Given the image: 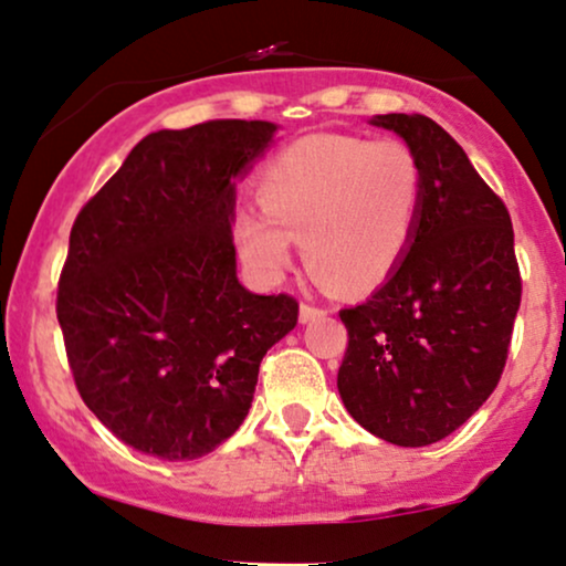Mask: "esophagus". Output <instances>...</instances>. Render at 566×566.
Segmentation results:
<instances>
[{"label": "esophagus", "instance_id": "esophagus-1", "mask_svg": "<svg viewBox=\"0 0 566 566\" xmlns=\"http://www.w3.org/2000/svg\"><path fill=\"white\" fill-rule=\"evenodd\" d=\"M324 313H326V307H321V305H313V303L300 305V321H303V324H307V321H313L318 316H324Z\"/></svg>", "mask_w": 566, "mask_h": 566}]
</instances>
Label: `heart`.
<instances>
[{
  "instance_id": "1",
  "label": "heart",
  "mask_w": 566,
  "mask_h": 566,
  "mask_svg": "<svg viewBox=\"0 0 566 566\" xmlns=\"http://www.w3.org/2000/svg\"><path fill=\"white\" fill-rule=\"evenodd\" d=\"M423 164L399 138L313 135L261 171V211L240 209V259L263 282L292 266L303 240L307 266L328 290L366 292L399 266L423 209Z\"/></svg>"
}]
</instances>
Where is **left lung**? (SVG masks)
<instances>
[{
	"label": "left lung",
	"instance_id": "8db88e82",
	"mask_svg": "<svg viewBox=\"0 0 566 566\" xmlns=\"http://www.w3.org/2000/svg\"><path fill=\"white\" fill-rule=\"evenodd\" d=\"M423 164V209L410 250L366 303L342 307L347 412L378 439L428 447L496 389L522 297L504 200L452 135L426 114H378Z\"/></svg>",
	"mask_w": 566,
	"mask_h": 566
}]
</instances>
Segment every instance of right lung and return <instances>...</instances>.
I'll list each match as a JSON object with an SVG mask.
<instances>
[{
    "label": "right lung",
    "mask_w": 566,
    "mask_h": 566,
    "mask_svg": "<svg viewBox=\"0 0 566 566\" xmlns=\"http://www.w3.org/2000/svg\"><path fill=\"white\" fill-rule=\"evenodd\" d=\"M276 125L209 119L133 148L77 213L56 287L83 402L119 441L169 462L213 452L253 402L292 295L238 282L234 177Z\"/></svg>",
    "instance_id": "right-lung-1"
}]
</instances>
